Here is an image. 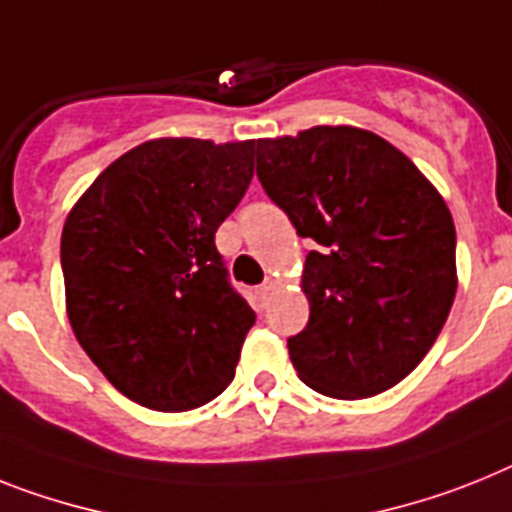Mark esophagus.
<instances>
[{
    "label": "esophagus",
    "mask_w": 512,
    "mask_h": 512,
    "mask_svg": "<svg viewBox=\"0 0 512 512\" xmlns=\"http://www.w3.org/2000/svg\"><path fill=\"white\" fill-rule=\"evenodd\" d=\"M276 286L278 283L273 281V278H268V281L263 283V286H257V299H260V304H268L270 296L276 294Z\"/></svg>",
    "instance_id": "esophagus-1"
}]
</instances>
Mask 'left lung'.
Returning <instances> with one entry per match:
<instances>
[{"label": "left lung", "mask_w": 512, "mask_h": 512, "mask_svg": "<svg viewBox=\"0 0 512 512\" xmlns=\"http://www.w3.org/2000/svg\"><path fill=\"white\" fill-rule=\"evenodd\" d=\"M257 179L299 236L309 322L289 338L309 388L354 401L422 362L455 299V226L401 150L356 127L257 140Z\"/></svg>", "instance_id": "8db88e82"}]
</instances>
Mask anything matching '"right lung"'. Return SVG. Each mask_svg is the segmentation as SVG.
<instances>
[{
    "label": "right lung",
    "instance_id": "add662e5",
    "mask_svg": "<svg viewBox=\"0 0 512 512\" xmlns=\"http://www.w3.org/2000/svg\"><path fill=\"white\" fill-rule=\"evenodd\" d=\"M255 148L148 140L111 163L64 221L75 338L145 409H197L234 380L255 312L231 286L216 231L252 182Z\"/></svg>",
    "mask_w": 512,
    "mask_h": 512
}]
</instances>
